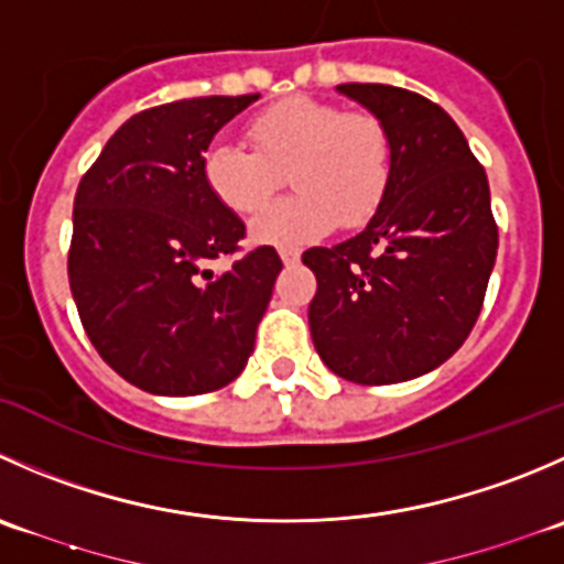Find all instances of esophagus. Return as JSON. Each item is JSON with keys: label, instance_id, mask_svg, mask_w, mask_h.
Returning a JSON list of instances; mask_svg holds the SVG:
<instances>
[{"label": "esophagus", "instance_id": "34e87169", "mask_svg": "<svg viewBox=\"0 0 564 564\" xmlns=\"http://www.w3.org/2000/svg\"><path fill=\"white\" fill-rule=\"evenodd\" d=\"M281 259H283V264H286V267H294L300 261V250L297 248H283Z\"/></svg>", "mask_w": 564, "mask_h": 564}]
</instances>
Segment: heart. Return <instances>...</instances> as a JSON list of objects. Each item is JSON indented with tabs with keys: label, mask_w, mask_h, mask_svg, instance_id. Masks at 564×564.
Wrapping results in <instances>:
<instances>
[{
	"label": "heart",
	"mask_w": 564,
	"mask_h": 564,
	"mask_svg": "<svg viewBox=\"0 0 564 564\" xmlns=\"http://www.w3.org/2000/svg\"><path fill=\"white\" fill-rule=\"evenodd\" d=\"M253 151L217 140L200 173L212 198L234 215H253L281 189L297 193L267 206L250 231L259 242L297 248L333 226L360 228L386 200L393 171L391 134L377 115L319 98H286L248 123Z\"/></svg>",
	"instance_id": "obj_1"
}]
</instances>
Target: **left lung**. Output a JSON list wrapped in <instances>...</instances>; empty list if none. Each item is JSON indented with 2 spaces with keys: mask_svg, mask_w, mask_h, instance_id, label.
<instances>
[{
  "mask_svg": "<svg viewBox=\"0 0 564 564\" xmlns=\"http://www.w3.org/2000/svg\"><path fill=\"white\" fill-rule=\"evenodd\" d=\"M391 134L393 171L369 226L311 248L319 358L344 380L388 386L433 371L477 325L499 250L485 167L455 120L413 90L347 82Z\"/></svg>",
  "mask_w": 564,
  "mask_h": 564,
  "instance_id": "8db88e82",
  "label": "left lung"
}]
</instances>
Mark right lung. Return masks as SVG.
I'll return each mask as SVG.
<instances>
[{
  "label": "right lung",
  "instance_id": "add662e5",
  "mask_svg": "<svg viewBox=\"0 0 564 564\" xmlns=\"http://www.w3.org/2000/svg\"><path fill=\"white\" fill-rule=\"evenodd\" d=\"M256 98H182L131 115L76 189L68 283L82 327L149 393L217 391L253 352L283 261L267 245L239 248L245 223L212 198L200 160ZM215 258L235 261L206 271Z\"/></svg>",
  "mask_w": 564,
  "mask_h": 564
}]
</instances>
